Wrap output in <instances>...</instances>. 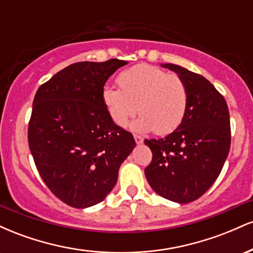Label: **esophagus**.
<instances>
[{
    "label": "esophagus",
    "instance_id": "obj_1",
    "mask_svg": "<svg viewBox=\"0 0 253 253\" xmlns=\"http://www.w3.org/2000/svg\"><path fill=\"white\" fill-rule=\"evenodd\" d=\"M134 139H135V143L136 144H143V141H144V139L141 138L140 135H138V134H134Z\"/></svg>",
    "mask_w": 253,
    "mask_h": 253
}]
</instances>
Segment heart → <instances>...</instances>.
<instances>
[{
  "mask_svg": "<svg viewBox=\"0 0 253 253\" xmlns=\"http://www.w3.org/2000/svg\"><path fill=\"white\" fill-rule=\"evenodd\" d=\"M118 83L121 89L106 86L102 92L109 117L118 126H126L136 108L140 118L133 128L140 132L167 135L181 125L188 90L179 76L150 64H138L121 72Z\"/></svg>",
  "mask_w": 253,
  "mask_h": 253,
  "instance_id": "heart-1",
  "label": "heart"
}]
</instances>
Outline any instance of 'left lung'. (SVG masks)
<instances>
[{"instance_id":"1","label":"left lung","mask_w":253,"mask_h":253,"mask_svg":"<svg viewBox=\"0 0 253 253\" xmlns=\"http://www.w3.org/2000/svg\"><path fill=\"white\" fill-rule=\"evenodd\" d=\"M182 78L188 106L181 125L162 139H145L152 161L145 169L158 195L189 203L201 197L221 172L231 146L229 112L210 81L175 64H162Z\"/></svg>"}]
</instances>
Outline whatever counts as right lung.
I'll use <instances>...</instances> for the list:
<instances>
[{"label":"right lung","instance_id":"right-lung-1","mask_svg":"<svg viewBox=\"0 0 253 253\" xmlns=\"http://www.w3.org/2000/svg\"><path fill=\"white\" fill-rule=\"evenodd\" d=\"M126 64H71L34 96L28 124L34 163L48 189L74 208L103 201L135 147L132 133L114 124L102 98L107 80Z\"/></svg>","mask_w":253,"mask_h":253}]
</instances>
